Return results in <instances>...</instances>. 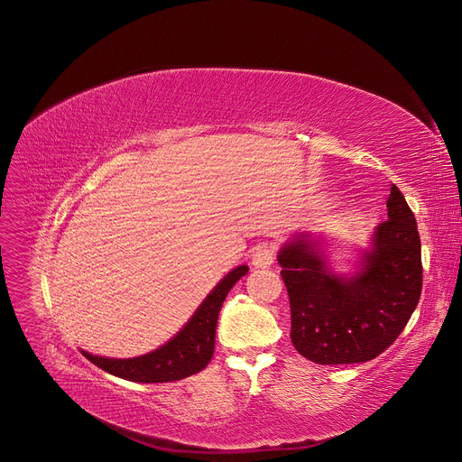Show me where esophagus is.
Segmentation results:
<instances>
[{"mask_svg": "<svg viewBox=\"0 0 462 462\" xmlns=\"http://www.w3.org/2000/svg\"><path fill=\"white\" fill-rule=\"evenodd\" d=\"M274 263V248L269 245H259L252 254V265L257 269H267Z\"/></svg>", "mask_w": 462, "mask_h": 462, "instance_id": "esophagus-1", "label": "esophagus"}]
</instances>
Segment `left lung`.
Segmentation results:
<instances>
[{
	"instance_id": "left-lung-1",
	"label": "left lung",
	"mask_w": 462,
	"mask_h": 462,
	"mask_svg": "<svg viewBox=\"0 0 462 462\" xmlns=\"http://www.w3.org/2000/svg\"><path fill=\"white\" fill-rule=\"evenodd\" d=\"M387 219L374 250L351 280L328 273L309 240L278 254L291 309V342L318 365H351L378 357L404 331L421 297L423 265L417 222L401 189L391 184Z\"/></svg>"
}]
</instances>
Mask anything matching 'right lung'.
I'll return each instance as SVG.
<instances>
[{
    "label": "right lung",
    "mask_w": 462,
    "mask_h": 462,
    "mask_svg": "<svg viewBox=\"0 0 462 462\" xmlns=\"http://www.w3.org/2000/svg\"><path fill=\"white\" fill-rule=\"evenodd\" d=\"M246 273V265L231 271L203 300L182 331L160 349L152 351V354L134 359H105L82 351L84 357L101 370L108 372V374L139 383L177 382L197 374L212 359L216 323L222 304L229 290Z\"/></svg>",
    "instance_id": "obj_1"
}]
</instances>
